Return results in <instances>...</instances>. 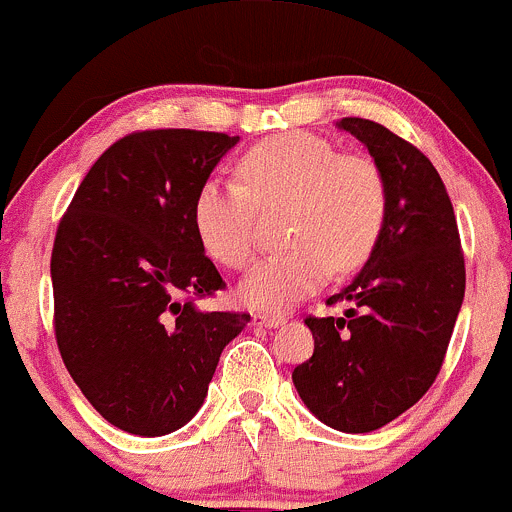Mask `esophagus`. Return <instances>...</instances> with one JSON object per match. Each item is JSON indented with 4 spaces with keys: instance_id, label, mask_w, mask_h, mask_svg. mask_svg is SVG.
<instances>
[{
    "instance_id": "34e87169",
    "label": "esophagus",
    "mask_w": 512,
    "mask_h": 512,
    "mask_svg": "<svg viewBox=\"0 0 512 512\" xmlns=\"http://www.w3.org/2000/svg\"><path fill=\"white\" fill-rule=\"evenodd\" d=\"M286 323V318L283 315H268V313H256L254 318H251V325L254 328H278V325Z\"/></svg>"
}]
</instances>
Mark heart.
Returning a JSON list of instances; mask_svg holds the SVG:
<instances>
[{"label": "heart", "mask_w": 512, "mask_h": 512, "mask_svg": "<svg viewBox=\"0 0 512 512\" xmlns=\"http://www.w3.org/2000/svg\"><path fill=\"white\" fill-rule=\"evenodd\" d=\"M241 181L209 177L192 202V226L204 254L244 268L256 254L258 204L291 199L288 244L239 283L249 308L291 310L318 291L333 268L350 273L377 249L389 194L382 170L360 155H340L333 142L293 130L256 142L239 160Z\"/></svg>", "instance_id": "heart-1"}]
</instances>
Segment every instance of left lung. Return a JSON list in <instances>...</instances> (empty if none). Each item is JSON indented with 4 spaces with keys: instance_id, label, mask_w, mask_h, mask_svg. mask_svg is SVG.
Segmentation results:
<instances>
[{
    "instance_id": "obj_1",
    "label": "left lung",
    "mask_w": 512,
    "mask_h": 512,
    "mask_svg": "<svg viewBox=\"0 0 512 512\" xmlns=\"http://www.w3.org/2000/svg\"><path fill=\"white\" fill-rule=\"evenodd\" d=\"M337 128L370 150L389 207L377 249L328 303L345 318H305L313 357L293 370L305 407L330 429L367 434L414 407L434 384L466 291L456 214L424 152L365 118Z\"/></svg>"
}]
</instances>
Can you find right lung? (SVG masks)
Segmentation results:
<instances>
[{
  "instance_id": "obj_1",
  "label": "right lung",
  "mask_w": 512,
  "mask_h": 512,
  "mask_svg": "<svg viewBox=\"0 0 512 512\" xmlns=\"http://www.w3.org/2000/svg\"><path fill=\"white\" fill-rule=\"evenodd\" d=\"M236 142L204 130L128 135L88 170L56 231L63 365L128 434L182 429L202 409L221 350L251 320L194 303L224 288L194 234V194Z\"/></svg>"
}]
</instances>
